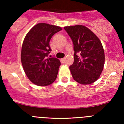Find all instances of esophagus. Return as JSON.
I'll list each match as a JSON object with an SVG mask.
<instances>
[{
    "label": "esophagus",
    "instance_id": "1",
    "mask_svg": "<svg viewBox=\"0 0 124 124\" xmlns=\"http://www.w3.org/2000/svg\"><path fill=\"white\" fill-rule=\"evenodd\" d=\"M65 60H66V58H64L61 59V61H62V62H64V61H65Z\"/></svg>",
    "mask_w": 124,
    "mask_h": 124
}]
</instances>
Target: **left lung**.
Masks as SVG:
<instances>
[{"instance_id":"8db88e82","label":"left lung","mask_w":124,"mask_h":124,"mask_svg":"<svg viewBox=\"0 0 124 124\" xmlns=\"http://www.w3.org/2000/svg\"><path fill=\"white\" fill-rule=\"evenodd\" d=\"M64 28L73 43L74 63L70 66L73 79L82 84L94 83L99 79L104 65V51L100 40L83 25Z\"/></svg>"}]
</instances>
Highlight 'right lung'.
<instances>
[{"mask_svg":"<svg viewBox=\"0 0 124 124\" xmlns=\"http://www.w3.org/2000/svg\"><path fill=\"white\" fill-rule=\"evenodd\" d=\"M61 30L58 26L40 23L25 36L22 46V64L28 78L37 86H48L56 79L61 63L56 58H48L51 51L50 41Z\"/></svg>","mask_w":124,"mask_h":124,"instance_id":"1","label":"right lung"}]
</instances>
